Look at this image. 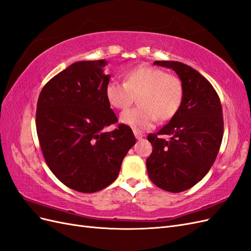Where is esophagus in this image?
<instances>
[{
	"label": "esophagus",
	"mask_w": 251,
	"mask_h": 251,
	"mask_svg": "<svg viewBox=\"0 0 251 251\" xmlns=\"http://www.w3.org/2000/svg\"><path fill=\"white\" fill-rule=\"evenodd\" d=\"M134 135H135L136 139H138V140H140V139H142V138L144 137V135H143V134H141L140 132L136 131V130H134Z\"/></svg>",
	"instance_id": "34e87169"
}]
</instances>
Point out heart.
<instances>
[{
	"instance_id": "obj_1",
	"label": "heart",
	"mask_w": 251,
	"mask_h": 251,
	"mask_svg": "<svg viewBox=\"0 0 251 251\" xmlns=\"http://www.w3.org/2000/svg\"><path fill=\"white\" fill-rule=\"evenodd\" d=\"M135 95H139V107L124 112L120 121L134 130H148L157 117L169 120L178 112L184 87L178 76L160 68L139 66L126 74L125 82L111 80L105 88L109 103L118 110L130 107Z\"/></svg>"
}]
</instances>
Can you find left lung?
I'll return each instance as SVG.
<instances>
[{
  "label": "left lung",
  "mask_w": 251,
  "mask_h": 251,
  "mask_svg": "<svg viewBox=\"0 0 251 251\" xmlns=\"http://www.w3.org/2000/svg\"><path fill=\"white\" fill-rule=\"evenodd\" d=\"M154 65L177 73L183 82V101L168 125L148 140L153 151L147 159L151 182L171 193L191 188L208 173L223 138V113L211 83L192 67L174 60H156ZM169 134V141L160 137Z\"/></svg>",
  "instance_id": "1"
}]
</instances>
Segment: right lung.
Here are the masks:
<instances>
[{"instance_id": "right-lung-1", "label": "right lung", "mask_w": 251, "mask_h": 251, "mask_svg": "<svg viewBox=\"0 0 251 251\" xmlns=\"http://www.w3.org/2000/svg\"><path fill=\"white\" fill-rule=\"evenodd\" d=\"M107 64H72L44 86L37 100L36 132L45 161L62 183L80 193L113 183L136 143L126 125L103 131L118 121L105 96L111 77L103 73Z\"/></svg>"}]
</instances>
